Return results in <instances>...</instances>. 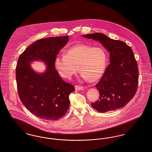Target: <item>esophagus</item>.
Here are the masks:
<instances>
[{"mask_svg":"<svg viewBox=\"0 0 152 152\" xmlns=\"http://www.w3.org/2000/svg\"><path fill=\"white\" fill-rule=\"evenodd\" d=\"M83 86H80V85H75V89L76 91H80L81 89H83Z\"/></svg>","mask_w":152,"mask_h":152,"instance_id":"1","label":"esophagus"}]
</instances>
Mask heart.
<instances>
[{
	"mask_svg": "<svg viewBox=\"0 0 152 152\" xmlns=\"http://www.w3.org/2000/svg\"><path fill=\"white\" fill-rule=\"evenodd\" d=\"M107 60L106 53L102 48L79 44L67 50L65 55L56 56L54 66L64 78H71L77 73L79 67L84 78L94 82L103 75Z\"/></svg>",
	"mask_w": 152,
	"mask_h": 152,
	"instance_id": "b5f03b06",
	"label": "heart"
}]
</instances>
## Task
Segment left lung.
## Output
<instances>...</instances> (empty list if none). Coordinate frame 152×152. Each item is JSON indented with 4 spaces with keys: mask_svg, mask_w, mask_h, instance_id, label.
Wrapping results in <instances>:
<instances>
[{
    "mask_svg": "<svg viewBox=\"0 0 152 152\" xmlns=\"http://www.w3.org/2000/svg\"><path fill=\"white\" fill-rule=\"evenodd\" d=\"M83 37L99 41L110 53V63L95 85L99 91V99L92 103V107L105 113L124 107L138 89V63L132 49L124 42L111 39L102 33Z\"/></svg>",
    "mask_w": 152,
    "mask_h": 152,
    "instance_id": "left-lung-1",
    "label": "left lung"
}]
</instances>
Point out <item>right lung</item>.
Here are the masks:
<instances>
[{
    "label": "right lung",
    "instance_id": "add662e5",
    "mask_svg": "<svg viewBox=\"0 0 152 152\" xmlns=\"http://www.w3.org/2000/svg\"><path fill=\"white\" fill-rule=\"evenodd\" d=\"M69 41V35L49 37L37 40L20 55L15 69L19 97L27 109L45 120H58L69 106V95L74 85L65 82L59 75L54 61ZM41 59L47 64L45 73L37 74L30 66L34 60Z\"/></svg>",
    "mask_w": 152,
    "mask_h": 152
}]
</instances>
